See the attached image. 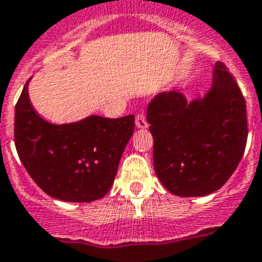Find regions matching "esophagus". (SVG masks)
I'll return each instance as SVG.
<instances>
[{"label": "esophagus", "instance_id": "34e87169", "mask_svg": "<svg viewBox=\"0 0 262 262\" xmlns=\"http://www.w3.org/2000/svg\"><path fill=\"white\" fill-rule=\"evenodd\" d=\"M136 126L140 127V129H145L148 126V122H146L145 114L144 113H140L137 117H136Z\"/></svg>", "mask_w": 262, "mask_h": 262}]
</instances>
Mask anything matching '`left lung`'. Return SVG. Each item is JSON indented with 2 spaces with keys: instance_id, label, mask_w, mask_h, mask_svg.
I'll use <instances>...</instances> for the list:
<instances>
[{
  "instance_id": "1",
  "label": "left lung",
  "mask_w": 262,
  "mask_h": 262,
  "mask_svg": "<svg viewBox=\"0 0 262 262\" xmlns=\"http://www.w3.org/2000/svg\"><path fill=\"white\" fill-rule=\"evenodd\" d=\"M153 164L161 184L178 196H205L229 180L248 140L245 98L223 63H215L203 98L161 93L146 110Z\"/></svg>"
}]
</instances>
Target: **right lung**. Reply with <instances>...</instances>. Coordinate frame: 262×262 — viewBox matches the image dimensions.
<instances>
[{"instance_id":"right-lung-1","label":"right lung","mask_w":262,"mask_h":262,"mask_svg":"<svg viewBox=\"0 0 262 262\" xmlns=\"http://www.w3.org/2000/svg\"><path fill=\"white\" fill-rule=\"evenodd\" d=\"M29 80L14 110V144L27 172L47 195L59 201L103 198L133 135L135 116H90L71 124H51L32 106Z\"/></svg>"}]
</instances>
